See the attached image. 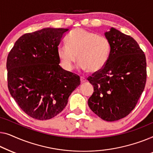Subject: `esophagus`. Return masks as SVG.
Masks as SVG:
<instances>
[{"mask_svg": "<svg viewBox=\"0 0 153 153\" xmlns=\"http://www.w3.org/2000/svg\"><path fill=\"white\" fill-rule=\"evenodd\" d=\"M80 81H81L82 83H84V82H85L86 81H87V79H86L85 77H80Z\"/></svg>", "mask_w": 153, "mask_h": 153, "instance_id": "1", "label": "esophagus"}]
</instances>
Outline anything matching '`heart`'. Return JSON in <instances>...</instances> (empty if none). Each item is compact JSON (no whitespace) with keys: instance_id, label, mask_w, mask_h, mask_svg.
Returning a JSON list of instances; mask_svg holds the SVG:
<instances>
[{"instance_id":"heart-1","label":"heart","mask_w":153,"mask_h":153,"mask_svg":"<svg viewBox=\"0 0 153 153\" xmlns=\"http://www.w3.org/2000/svg\"><path fill=\"white\" fill-rule=\"evenodd\" d=\"M66 42L67 45H59L57 48L58 57L66 70L74 68L77 57L79 68L83 71L98 72L106 65L111 51L106 36L78 28L68 34Z\"/></svg>"}]
</instances>
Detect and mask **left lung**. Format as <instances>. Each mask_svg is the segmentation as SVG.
<instances>
[{
  "label": "left lung",
  "mask_w": 153,
  "mask_h": 153,
  "mask_svg": "<svg viewBox=\"0 0 153 153\" xmlns=\"http://www.w3.org/2000/svg\"><path fill=\"white\" fill-rule=\"evenodd\" d=\"M111 51L105 67L87 79L94 85L90 109L106 121L126 117L134 109L146 82V59L132 36L111 27L105 33Z\"/></svg>",
  "instance_id": "8db88e82"
}]
</instances>
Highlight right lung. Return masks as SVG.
<instances>
[{"mask_svg": "<svg viewBox=\"0 0 153 153\" xmlns=\"http://www.w3.org/2000/svg\"><path fill=\"white\" fill-rule=\"evenodd\" d=\"M64 28H44L19 38L7 59V86L12 98L33 119L55 117L80 85L79 76L59 66L57 48Z\"/></svg>", "mask_w": 153, "mask_h": 153, "instance_id": "right-lung-1", "label": "right lung"}]
</instances>
